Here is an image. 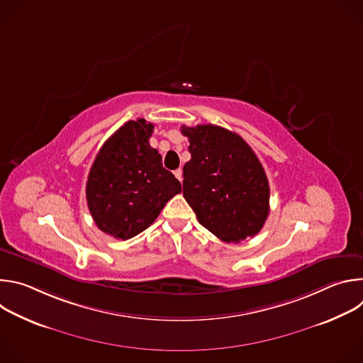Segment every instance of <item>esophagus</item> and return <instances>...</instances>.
<instances>
[{"label":"esophagus","instance_id":"obj_1","mask_svg":"<svg viewBox=\"0 0 363 363\" xmlns=\"http://www.w3.org/2000/svg\"><path fill=\"white\" fill-rule=\"evenodd\" d=\"M174 175L178 178L179 182H182V169H181V168H179V169H175V171H174Z\"/></svg>","mask_w":363,"mask_h":363}]
</instances>
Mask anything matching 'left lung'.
Masks as SVG:
<instances>
[{
	"instance_id": "1",
	"label": "left lung",
	"mask_w": 363,
	"mask_h": 363,
	"mask_svg": "<svg viewBox=\"0 0 363 363\" xmlns=\"http://www.w3.org/2000/svg\"><path fill=\"white\" fill-rule=\"evenodd\" d=\"M191 160L184 196L199 224L225 242L258 234L269 217L270 188L262 162L237 133L216 125L182 126Z\"/></svg>"
}]
</instances>
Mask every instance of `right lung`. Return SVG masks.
<instances>
[{"instance_id":"1","label":"right lung","mask_w":363,"mask_h":363,"mask_svg":"<svg viewBox=\"0 0 363 363\" xmlns=\"http://www.w3.org/2000/svg\"><path fill=\"white\" fill-rule=\"evenodd\" d=\"M152 132L145 119L126 122L103 143L87 177L89 211L99 230L118 240L146 230L182 191L149 145Z\"/></svg>"}]
</instances>
